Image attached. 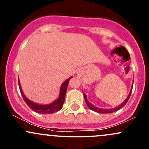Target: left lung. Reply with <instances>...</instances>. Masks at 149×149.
Instances as JSON below:
<instances>
[{"label": "left lung", "mask_w": 149, "mask_h": 149, "mask_svg": "<svg viewBox=\"0 0 149 149\" xmlns=\"http://www.w3.org/2000/svg\"><path fill=\"white\" fill-rule=\"evenodd\" d=\"M132 91V88H131L130 92L129 95H128V96H127V98H126V100H125L124 102L120 104V105L118 106L117 107L113 108V109H100V108H97L96 107H95V106L92 105V104L90 103V102H89V101H88V100H87L86 95H85V94H83V95H84L85 100V102H86L87 105H88V107L90 108V109H91V110L94 111H95V112H97V113H111L117 111H118L119 109H120L121 108H123L125 105L126 103H127V101L129 100L130 97V95H131Z\"/></svg>", "instance_id": "obj_1"}]
</instances>
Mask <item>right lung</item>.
I'll use <instances>...</instances> for the list:
<instances>
[{
  "label": "right lung",
  "instance_id": "add662e5",
  "mask_svg": "<svg viewBox=\"0 0 149 149\" xmlns=\"http://www.w3.org/2000/svg\"><path fill=\"white\" fill-rule=\"evenodd\" d=\"M71 78H68L67 80H66L64 83L61 85V88H60V93H59V96L58 97L57 100H56L54 102H53L52 103L49 104H45V105H40V104H36L35 102H33L32 101H31L25 96L24 94L23 93L22 91L21 85H20V82L18 78V83H19V90L21 92V95L22 97H23L24 100L26 102V104L29 106V107L33 111L38 113L40 114H49V113H53L54 112H57L58 111H59L62 108L63 104L64 103L65 100V96H66V90H67V87L69 85V81L71 79Z\"/></svg>",
  "mask_w": 149,
  "mask_h": 149
}]
</instances>
